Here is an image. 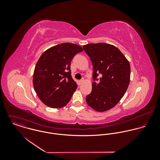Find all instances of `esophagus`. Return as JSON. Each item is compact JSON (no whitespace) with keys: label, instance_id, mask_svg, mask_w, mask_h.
Returning a JSON list of instances; mask_svg holds the SVG:
<instances>
[{"label":"esophagus","instance_id":"obj_1","mask_svg":"<svg viewBox=\"0 0 160 160\" xmlns=\"http://www.w3.org/2000/svg\"><path fill=\"white\" fill-rule=\"evenodd\" d=\"M84 81H85V79H81V80L80 81V83H81V84H82Z\"/></svg>","mask_w":160,"mask_h":160}]
</instances>
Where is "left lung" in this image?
I'll use <instances>...</instances> for the list:
<instances>
[{
  "instance_id": "obj_1",
  "label": "left lung",
  "mask_w": 160,
  "mask_h": 160,
  "mask_svg": "<svg viewBox=\"0 0 160 160\" xmlns=\"http://www.w3.org/2000/svg\"><path fill=\"white\" fill-rule=\"evenodd\" d=\"M93 65V79L100 74V82H93L92 91L86 98L94 110L103 112L113 108L121 100L130 82L131 67L122 53L106 43L89 44L82 47Z\"/></svg>"
}]
</instances>
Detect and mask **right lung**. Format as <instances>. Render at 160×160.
<instances>
[{"label":"right lung","mask_w":160,"mask_h":160,"mask_svg":"<svg viewBox=\"0 0 160 160\" xmlns=\"http://www.w3.org/2000/svg\"><path fill=\"white\" fill-rule=\"evenodd\" d=\"M82 51L78 44L62 43L46 50L38 60L33 86L39 99L48 107L60 108L70 101L78 86L71 75V62Z\"/></svg>","instance_id":"right-lung-1"}]
</instances>
